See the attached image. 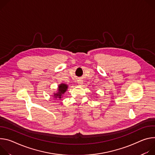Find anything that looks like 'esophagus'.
<instances>
[{"instance_id": "esophagus-1", "label": "esophagus", "mask_w": 155, "mask_h": 155, "mask_svg": "<svg viewBox=\"0 0 155 155\" xmlns=\"http://www.w3.org/2000/svg\"><path fill=\"white\" fill-rule=\"evenodd\" d=\"M78 84H79V85H82V84H83V81H82V80H81V79H79V80H78Z\"/></svg>"}]
</instances>
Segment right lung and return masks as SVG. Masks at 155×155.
I'll return each mask as SVG.
<instances>
[{
  "mask_svg": "<svg viewBox=\"0 0 155 155\" xmlns=\"http://www.w3.org/2000/svg\"><path fill=\"white\" fill-rule=\"evenodd\" d=\"M68 87V85L66 84H61L58 85V90H57V92L55 93L54 96V98H61L62 95H63V94L67 91V89Z\"/></svg>",
  "mask_w": 155,
  "mask_h": 155,
  "instance_id": "right-lung-1",
  "label": "right lung"
}]
</instances>
